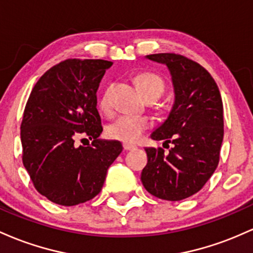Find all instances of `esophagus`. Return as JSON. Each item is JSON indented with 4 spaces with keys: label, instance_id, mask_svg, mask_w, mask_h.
<instances>
[{
    "label": "esophagus",
    "instance_id": "obj_1",
    "mask_svg": "<svg viewBox=\"0 0 253 253\" xmlns=\"http://www.w3.org/2000/svg\"><path fill=\"white\" fill-rule=\"evenodd\" d=\"M135 148H136V146H134V144H130V143H124L123 144V149L124 150H132Z\"/></svg>",
    "mask_w": 253,
    "mask_h": 253
}]
</instances>
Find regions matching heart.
<instances>
[{
  "mask_svg": "<svg viewBox=\"0 0 253 253\" xmlns=\"http://www.w3.org/2000/svg\"><path fill=\"white\" fill-rule=\"evenodd\" d=\"M135 84L138 92L144 98L157 96L163 94L165 84L163 79L155 74L142 73L135 78ZM99 109L104 113H109L110 106L109 89H105L99 98ZM152 126V121L146 116H122L112 122L106 129V134L112 140H117L126 143L137 142L148 127Z\"/></svg>",
  "mask_w": 253,
  "mask_h": 253,
  "instance_id": "heart-1",
  "label": "heart"
}]
</instances>
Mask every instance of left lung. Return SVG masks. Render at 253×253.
<instances>
[{"mask_svg": "<svg viewBox=\"0 0 253 253\" xmlns=\"http://www.w3.org/2000/svg\"><path fill=\"white\" fill-rule=\"evenodd\" d=\"M146 58L165 64L171 74L174 103L150 137L173 146L167 154L163 148H144L148 163L141 180L155 197L180 201L200 191L216 169L223 140L222 99L211 74L185 56L154 53Z\"/></svg>", "mask_w": 253, "mask_h": 253, "instance_id": "8db88e82", "label": "left lung"}]
</instances>
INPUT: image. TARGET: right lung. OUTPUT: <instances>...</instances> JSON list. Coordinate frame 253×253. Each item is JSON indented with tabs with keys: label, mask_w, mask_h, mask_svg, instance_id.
Instances as JSON below:
<instances>
[{
	"label": "right lung",
	"mask_w": 253,
	"mask_h": 253,
	"mask_svg": "<svg viewBox=\"0 0 253 253\" xmlns=\"http://www.w3.org/2000/svg\"><path fill=\"white\" fill-rule=\"evenodd\" d=\"M112 62L65 59L53 65L33 87L21 123L22 163L39 194L59 206L94 198L109 167L123 150L103 132L96 90ZM80 135L92 146L76 147Z\"/></svg>",
	"instance_id": "obj_1"
}]
</instances>
